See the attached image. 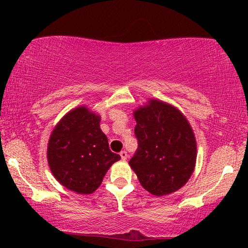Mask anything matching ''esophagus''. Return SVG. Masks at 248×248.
Listing matches in <instances>:
<instances>
[{
    "mask_svg": "<svg viewBox=\"0 0 248 248\" xmlns=\"http://www.w3.org/2000/svg\"><path fill=\"white\" fill-rule=\"evenodd\" d=\"M120 155H121L122 160H126L127 157H128V155H127V152H126V151H121Z\"/></svg>",
    "mask_w": 248,
    "mask_h": 248,
    "instance_id": "esophagus-1",
    "label": "esophagus"
}]
</instances>
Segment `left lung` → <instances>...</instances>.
I'll return each instance as SVG.
<instances>
[{
    "mask_svg": "<svg viewBox=\"0 0 248 248\" xmlns=\"http://www.w3.org/2000/svg\"><path fill=\"white\" fill-rule=\"evenodd\" d=\"M138 151L128 161L144 189L164 196L183 187L194 171L196 140L178 108L149 99L133 111Z\"/></svg>",
    "mask_w": 248,
    "mask_h": 248,
    "instance_id": "1",
    "label": "left lung"
}]
</instances>
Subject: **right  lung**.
<instances>
[{
	"label": "right lung",
	"mask_w": 248,
	"mask_h": 248,
	"mask_svg": "<svg viewBox=\"0 0 248 248\" xmlns=\"http://www.w3.org/2000/svg\"><path fill=\"white\" fill-rule=\"evenodd\" d=\"M120 155L109 150L100 128V115L87 106L73 108L61 118L47 144V161L57 182L78 194H91Z\"/></svg>",
	"instance_id": "right-lung-1"
}]
</instances>
